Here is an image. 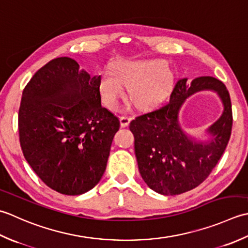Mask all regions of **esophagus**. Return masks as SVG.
<instances>
[{
  "label": "esophagus",
  "mask_w": 248,
  "mask_h": 248,
  "mask_svg": "<svg viewBox=\"0 0 248 248\" xmlns=\"http://www.w3.org/2000/svg\"><path fill=\"white\" fill-rule=\"evenodd\" d=\"M130 118L126 117V115H122V117H120V122H121V126L122 127H127L130 123Z\"/></svg>",
  "instance_id": "1"
}]
</instances>
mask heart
<instances>
[{"instance_id":"heart-1","label":"heart","mask_w":248,"mask_h":248,"mask_svg":"<svg viewBox=\"0 0 248 248\" xmlns=\"http://www.w3.org/2000/svg\"><path fill=\"white\" fill-rule=\"evenodd\" d=\"M173 75L163 61H121L113 70L106 69L99 78V92L110 109H117L130 87V99L138 107L159 100L169 90Z\"/></svg>"}]
</instances>
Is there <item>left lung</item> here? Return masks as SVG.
I'll list each match as a JSON object with an SVG mask.
<instances>
[{"instance_id": "left-lung-1", "label": "left lung", "mask_w": 248, "mask_h": 248, "mask_svg": "<svg viewBox=\"0 0 248 248\" xmlns=\"http://www.w3.org/2000/svg\"><path fill=\"white\" fill-rule=\"evenodd\" d=\"M215 90L224 105L222 117L208 129L209 141H199L181 129L178 112L186 98L199 90ZM232 109L228 90L210 76L173 85L168 103L130 122L139 172L151 189L173 196L197 187L218 163L230 139Z\"/></svg>"}]
</instances>
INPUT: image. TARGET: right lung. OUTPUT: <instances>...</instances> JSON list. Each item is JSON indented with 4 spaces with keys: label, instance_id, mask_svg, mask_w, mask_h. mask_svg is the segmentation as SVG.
Segmentation results:
<instances>
[{
    "label": "right lung",
    "instance_id": "add662e5",
    "mask_svg": "<svg viewBox=\"0 0 248 248\" xmlns=\"http://www.w3.org/2000/svg\"><path fill=\"white\" fill-rule=\"evenodd\" d=\"M99 78L62 57L38 69L23 90L20 145L39 179L60 194L87 193L106 170L120 121L102 106Z\"/></svg>",
    "mask_w": 248,
    "mask_h": 248
}]
</instances>
